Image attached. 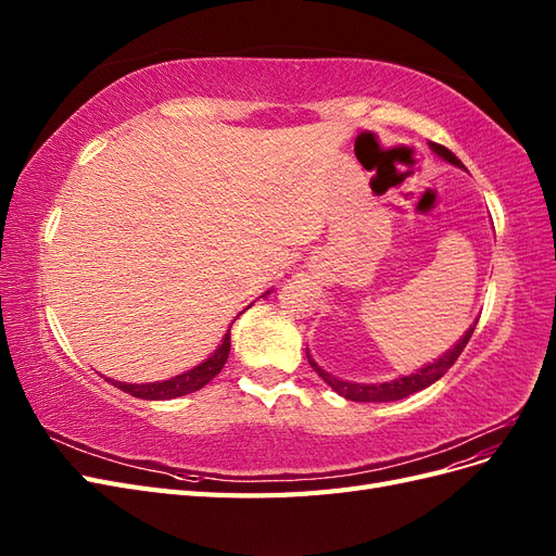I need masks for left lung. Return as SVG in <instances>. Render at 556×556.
I'll list each match as a JSON object with an SVG mask.
<instances>
[{"label":"left lung","instance_id":"left-lung-1","mask_svg":"<svg viewBox=\"0 0 556 556\" xmlns=\"http://www.w3.org/2000/svg\"><path fill=\"white\" fill-rule=\"evenodd\" d=\"M431 148H433V153H439V155H441L443 160H447L450 164L462 166V169H464V164H462L457 157H454L445 146L431 143ZM473 329H476V325L470 327V329L462 336L459 343L454 345L452 350H447L441 359H435V362L427 364L425 368H419V371L413 374V376H403V378H396V380H392V382H378V384L348 382V380H339V378L329 376V374L323 371V368H319L313 359H308V362H311V366L317 371V376L323 378V380L331 387L333 392H339L341 396H345V399H350V401H362V403L399 401V399H406V396H410V394H415V392H419V390H425V387H429V384H433L439 378H443V376L447 374V368L459 359V355L464 352L466 343L470 341V336H473Z\"/></svg>","mask_w":556,"mask_h":556}]
</instances>
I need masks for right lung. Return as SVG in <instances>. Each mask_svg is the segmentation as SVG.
Masks as SVG:
<instances>
[{
    "label": "right lung",
    "instance_id": "add662e5",
    "mask_svg": "<svg viewBox=\"0 0 556 556\" xmlns=\"http://www.w3.org/2000/svg\"><path fill=\"white\" fill-rule=\"evenodd\" d=\"M268 294V292H266ZM239 317V315H237ZM233 325V323H231ZM231 329V327H229ZM229 329L225 333V339L220 343V348H217L213 355L201 362L199 366H194L192 371H185L172 380H162V382H146V384H129V382H113L117 390H123L131 396L137 399H146V401H166V399H176V396H182V394H190V392H197L201 390V387L208 384L217 374L223 371V366L229 357V348H231V341H229ZM111 382V380H109Z\"/></svg>",
    "mask_w": 556,
    "mask_h": 556
}]
</instances>
